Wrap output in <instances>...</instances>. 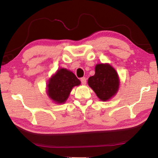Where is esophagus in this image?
Returning a JSON list of instances; mask_svg holds the SVG:
<instances>
[{
    "label": "esophagus",
    "instance_id": "1",
    "mask_svg": "<svg viewBox=\"0 0 158 158\" xmlns=\"http://www.w3.org/2000/svg\"><path fill=\"white\" fill-rule=\"evenodd\" d=\"M81 83L82 84H83V85H85V84H86V82H87V81H86V78H85V77H82V78L81 79Z\"/></svg>",
    "mask_w": 158,
    "mask_h": 158
}]
</instances>
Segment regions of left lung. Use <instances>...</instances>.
I'll return each instance as SVG.
<instances>
[{
  "label": "left lung",
  "instance_id": "1",
  "mask_svg": "<svg viewBox=\"0 0 158 158\" xmlns=\"http://www.w3.org/2000/svg\"><path fill=\"white\" fill-rule=\"evenodd\" d=\"M95 75L88 78V85L94 90L99 99L109 100L115 96L119 87V79L115 69L109 64H98Z\"/></svg>",
  "mask_w": 158,
  "mask_h": 158
}]
</instances>
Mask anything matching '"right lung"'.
Segmentation results:
<instances>
[{
  "instance_id": "right-lung-1",
  "label": "right lung",
  "mask_w": 158,
  "mask_h": 158,
  "mask_svg": "<svg viewBox=\"0 0 158 158\" xmlns=\"http://www.w3.org/2000/svg\"><path fill=\"white\" fill-rule=\"evenodd\" d=\"M80 84L81 81L74 73L65 68H61L49 80L47 94L55 103H64L68 98L73 88Z\"/></svg>"
}]
</instances>
